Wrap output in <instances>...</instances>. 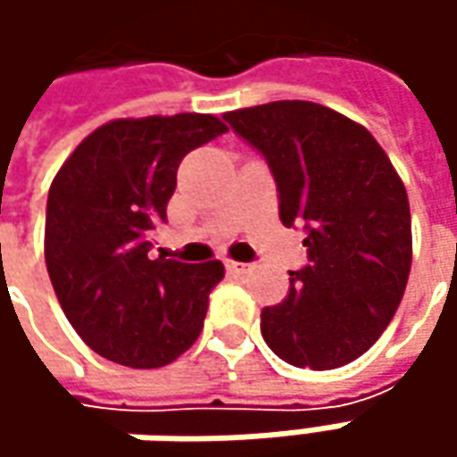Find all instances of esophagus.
Instances as JSON below:
<instances>
[{"instance_id": "obj_1", "label": "esophagus", "mask_w": 457, "mask_h": 457, "mask_svg": "<svg viewBox=\"0 0 457 457\" xmlns=\"http://www.w3.org/2000/svg\"><path fill=\"white\" fill-rule=\"evenodd\" d=\"M246 270H249V264H244V262H234V259H228V262H226V272L244 274Z\"/></svg>"}]
</instances>
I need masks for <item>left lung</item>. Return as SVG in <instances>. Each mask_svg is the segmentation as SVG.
<instances>
[{
  "mask_svg": "<svg viewBox=\"0 0 457 457\" xmlns=\"http://www.w3.org/2000/svg\"><path fill=\"white\" fill-rule=\"evenodd\" d=\"M277 183L279 220L303 226L307 264L262 310V336L300 369H338L395 318L412 267L407 190L378 142L328 106L272 101L223 114Z\"/></svg>",
  "mask_w": 457,
  "mask_h": 457,
  "instance_id": "1",
  "label": "left lung"
}]
</instances>
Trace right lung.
<instances>
[{
    "label": "right lung",
    "mask_w": 457,
    "mask_h": 457,
    "mask_svg": "<svg viewBox=\"0 0 457 457\" xmlns=\"http://www.w3.org/2000/svg\"><path fill=\"white\" fill-rule=\"evenodd\" d=\"M226 132L211 114L116 119L88 134L50 185L45 264L68 323L98 356L157 369L201 336L220 262L152 252V228L187 152Z\"/></svg>",
    "instance_id": "right-lung-1"
}]
</instances>
